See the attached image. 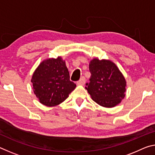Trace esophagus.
<instances>
[{
	"label": "esophagus",
	"instance_id": "1",
	"mask_svg": "<svg viewBox=\"0 0 155 155\" xmlns=\"http://www.w3.org/2000/svg\"><path fill=\"white\" fill-rule=\"evenodd\" d=\"M85 81H86V79L85 77H82L80 78L79 81H77V84H78V85H84V84L85 83Z\"/></svg>",
	"mask_w": 155,
	"mask_h": 155
}]
</instances>
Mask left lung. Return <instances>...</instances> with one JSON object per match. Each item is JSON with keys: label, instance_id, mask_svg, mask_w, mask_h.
Here are the masks:
<instances>
[{"label": "left lung", "instance_id": "left-lung-1", "mask_svg": "<svg viewBox=\"0 0 155 155\" xmlns=\"http://www.w3.org/2000/svg\"><path fill=\"white\" fill-rule=\"evenodd\" d=\"M90 83L85 89L96 103L114 107L124 98L126 81L117 67L107 60L94 59L90 61Z\"/></svg>", "mask_w": 155, "mask_h": 155}]
</instances>
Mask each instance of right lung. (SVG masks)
<instances>
[{
  "mask_svg": "<svg viewBox=\"0 0 155 155\" xmlns=\"http://www.w3.org/2000/svg\"><path fill=\"white\" fill-rule=\"evenodd\" d=\"M33 91L40 103L48 107L61 103L74 90L65 61L61 57L41 62L31 79Z\"/></svg>",
  "mask_w": 155,
  "mask_h": 155,
  "instance_id": "1",
  "label": "right lung"
}]
</instances>
